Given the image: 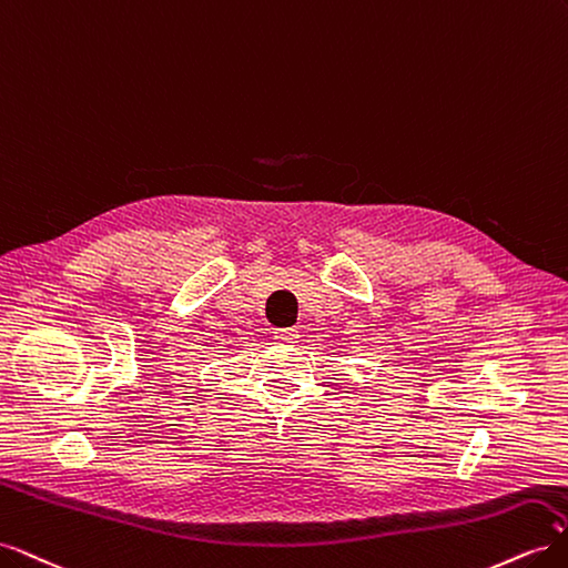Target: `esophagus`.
<instances>
[{
	"label": "esophagus",
	"instance_id": "34e87169",
	"mask_svg": "<svg viewBox=\"0 0 568 568\" xmlns=\"http://www.w3.org/2000/svg\"><path fill=\"white\" fill-rule=\"evenodd\" d=\"M274 338L282 341V343H294L296 329H291V326H286V329H274Z\"/></svg>",
	"mask_w": 568,
	"mask_h": 568
}]
</instances>
